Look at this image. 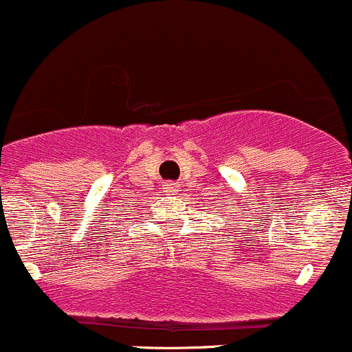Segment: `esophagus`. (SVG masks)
<instances>
[{
	"instance_id": "esophagus-1",
	"label": "esophagus",
	"mask_w": 352,
	"mask_h": 352,
	"mask_svg": "<svg viewBox=\"0 0 352 352\" xmlns=\"http://www.w3.org/2000/svg\"><path fill=\"white\" fill-rule=\"evenodd\" d=\"M164 191L175 193V191H177V184L173 183V181H168V183H164Z\"/></svg>"
}]
</instances>
